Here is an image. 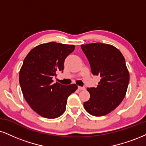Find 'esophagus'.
I'll use <instances>...</instances> for the list:
<instances>
[{"instance_id":"1","label":"esophagus","mask_w":146,"mask_h":146,"mask_svg":"<svg viewBox=\"0 0 146 146\" xmlns=\"http://www.w3.org/2000/svg\"><path fill=\"white\" fill-rule=\"evenodd\" d=\"M78 89L79 91H83V90L85 89V87H78Z\"/></svg>"}]
</instances>
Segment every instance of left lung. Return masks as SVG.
<instances>
[{
    "mask_svg": "<svg viewBox=\"0 0 146 146\" xmlns=\"http://www.w3.org/2000/svg\"><path fill=\"white\" fill-rule=\"evenodd\" d=\"M91 72L101 78L96 87L88 88L90 99L84 108L90 114L102 116L118 107L125 98L129 82L125 59L114 46L103 43L82 44Z\"/></svg>",
    "mask_w": 146,
    "mask_h": 146,
    "instance_id": "1",
    "label": "left lung"
}]
</instances>
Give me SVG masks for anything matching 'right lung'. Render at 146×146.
<instances>
[{
    "instance_id": "right-lung-1",
    "label": "right lung",
    "mask_w": 146,
    "mask_h": 146,
    "mask_svg": "<svg viewBox=\"0 0 146 146\" xmlns=\"http://www.w3.org/2000/svg\"><path fill=\"white\" fill-rule=\"evenodd\" d=\"M74 45L51 42L36 46L24 59L19 72V84L27 103L41 116L55 118L66 110L68 96L76 84L54 83L53 78L63 72L64 61Z\"/></svg>"
}]
</instances>
